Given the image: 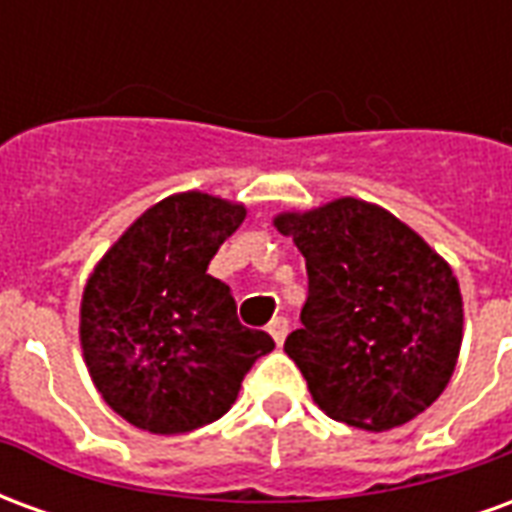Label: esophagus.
Wrapping results in <instances>:
<instances>
[{
    "mask_svg": "<svg viewBox=\"0 0 512 512\" xmlns=\"http://www.w3.org/2000/svg\"><path fill=\"white\" fill-rule=\"evenodd\" d=\"M288 329H290L288 318H282V315L268 323V334L274 337V343H277V345L285 343V337H288Z\"/></svg>",
    "mask_w": 512,
    "mask_h": 512,
    "instance_id": "34e87169",
    "label": "esophagus"
}]
</instances>
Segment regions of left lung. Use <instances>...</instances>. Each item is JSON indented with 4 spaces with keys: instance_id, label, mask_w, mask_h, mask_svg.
<instances>
[{
    "instance_id": "left-lung-1",
    "label": "left lung",
    "mask_w": 512,
    "mask_h": 512,
    "mask_svg": "<svg viewBox=\"0 0 512 512\" xmlns=\"http://www.w3.org/2000/svg\"><path fill=\"white\" fill-rule=\"evenodd\" d=\"M274 224L307 260L301 329L285 351L312 400L365 430L422 414L450 384L461 351L452 268L392 213L354 197Z\"/></svg>"
}]
</instances>
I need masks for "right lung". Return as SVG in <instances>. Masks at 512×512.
I'll return each instance as SVG.
<instances>
[{"label": "right lung", "mask_w": 512, "mask_h": 512, "mask_svg": "<svg viewBox=\"0 0 512 512\" xmlns=\"http://www.w3.org/2000/svg\"><path fill=\"white\" fill-rule=\"evenodd\" d=\"M244 205L186 191L147 208L87 279L82 348L98 392L150 433H189L233 406L274 348L249 329L208 263L244 222Z\"/></svg>", "instance_id": "obj_1"}]
</instances>
